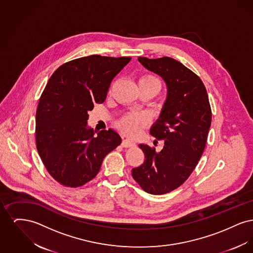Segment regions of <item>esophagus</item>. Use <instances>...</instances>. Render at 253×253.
<instances>
[{"label": "esophagus", "mask_w": 253, "mask_h": 253, "mask_svg": "<svg viewBox=\"0 0 253 253\" xmlns=\"http://www.w3.org/2000/svg\"><path fill=\"white\" fill-rule=\"evenodd\" d=\"M122 147H124V148H129V147H132V146H134V142L132 141V140H130V139H128V138H125L123 141H122Z\"/></svg>", "instance_id": "esophagus-1"}]
</instances>
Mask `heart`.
Masks as SVG:
<instances>
[{"label": "heart", "mask_w": 253, "mask_h": 253, "mask_svg": "<svg viewBox=\"0 0 253 253\" xmlns=\"http://www.w3.org/2000/svg\"><path fill=\"white\" fill-rule=\"evenodd\" d=\"M139 84H150L160 87V81L154 75H145L140 79ZM148 122L149 118L146 114L133 112L125 115L119 122V126L129 135H136L148 124Z\"/></svg>", "instance_id": "b5f03b06"}]
</instances>
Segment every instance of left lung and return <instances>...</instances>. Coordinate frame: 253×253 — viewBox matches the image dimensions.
<instances>
[{
  "mask_svg": "<svg viewBox=\"0 0 253 253\" xmlns=\"http://www.w3.org/2000/svg\"><path fill=\"white\" fill-rule=\"evenodd\" d=\"M138 61L165 81L168 93L150 130L156 138L164 140L163 148L156 151L154 147L138 145L146 159L132 169V178L146 193L164 194L180 187L198 164L207 143L211 110L200 78L178 60L139 57Z\"/></svg>",
  "mask_w": 253,
  "mask_h": 253,
  "instance_id": "1",
  "label": "left lung"
}]
</instances>
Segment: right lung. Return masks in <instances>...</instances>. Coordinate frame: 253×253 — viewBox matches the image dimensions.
Listing matches in <instances>:
<instances>
[{
	"label": "right lung",
	"instance_id": "add662e5",
	"mask_svg": "<svg viewBox=\"0 0 253 253\" xmlns=\"http://www.w3.org/2000/svg\"><path fill=\"white\" fill-rule=\"evenodd\" d=\"M130 57L92 55L63 63L50 77L36 113V145L49 174L61 185L81 187L92 180L121 135L101 130L94 136L88 112L107 96L113 79Z\"/></svg>",
	"mask_w": 253,
	"mask_h": 253
}]
</instances>
